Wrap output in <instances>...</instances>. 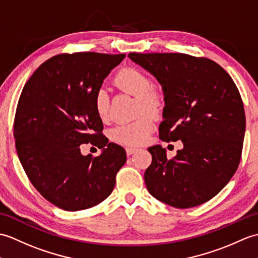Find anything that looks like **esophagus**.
I'll return each mask as SVG.
<instances>
[{
	"instance_id": "esophagus-1",
	"label": "esophagus",
	"mask_w": 258,
	"mask_h": 258,
	"mask_svg": "<svg viewBox=\"0 0 258 258\" xmlns=\"http://www.w3.org/2000/svg\"><path fill=\"white\" fill-rule=\"evenodd\" d=\"M136 151H138V149H137V148H125V152H127V156H131V154H134Z\"/></svg>"
}]
</instances>
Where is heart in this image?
I'll return each instance as SVG.
<instances>
[{"label": "heart", "mask_w": 258, "mask_h": 258, "mask_svg": "<svg viewBox=\"0 0 258 258\" xmlns=\"http://www.w3.org/2000/svg\"><path fill=\"white\" fill-rule=\"evenodd\" d=\"M114 84L119 89L136 97L137 113L149 112L159 114L162 111L165 98L161 90L152 88V81L144 72L134 67L119 71L114 77ZM94 109L102 121L109 117V97L107 90L99 87L95 91L93 98ZM154 129V122L149 114H141L133 122L119 123L113 127L109 137L112 142L121 146L138 147L147 142Z\"/></svg>", "instance_id": "obj_1"}]
</instances>
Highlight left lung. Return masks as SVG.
<instances>
[{
  "mask_svg": "<svg viewBox=\"0 0 258 258\" xmlns=\"http://www.w3.org/2000/svg\"><path fill=\"white\" fill-rule=\"evenodd\" d=\"M129 58L162 85L165 98L160 139L183 142L168 159L161 146L148 149L149 193L187 209L214 198L236 172L242 157L245 112L232 77L217 62L182 53H130Z\"/></svg>",
  "mask_w": 258,
  "mask_h": 258,
  "instance_id": "1",
  "label": "left lung"
}]
</instances>
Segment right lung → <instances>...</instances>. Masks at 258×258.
Here are the masks:
<instances>
[{
    "instance_id": "right-lung-1",
    "label": "right lung",
    "mask_w": 258,
    "mask_h": 258,
    "mask_svg": "<svg viewBox=\"0 0 258 258\" xmlns=\"http://www.w3.org/2000/svg\"><path fill=\"white\" fill-rule=\"evenodd\" d=\"M125 55L94 51L59 54L34 72L23 88L14 118L19 159L34 187L65 211L95 207L109 197L124 149L102 135L94 109L95 91ZM103 149L83 156L79 146Z\"/></svg>"
}]
</instances>
